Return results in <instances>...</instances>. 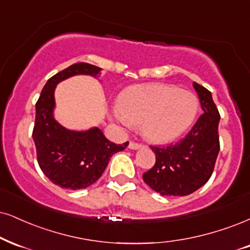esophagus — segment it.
<instances>
[{
	"label": "esophagus",
	"mask_w": 250,
	"mask_h": 250,
	"mask_svg": "<svg viewBox=\"0 0 250 250\" xmlns=\"http://www.w3.org/2000/svg\"><path fill=\"white\" fill-rule=\"evenodd\" d=\"M144 145L143 144H139V143H135V141H131L130 145H128V147H130L131 149H139L143 147Z\"/></svg>",
	"instance_id": "1"
}]
</instances>
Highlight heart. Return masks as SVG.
Returning <instances> with one entry per match:
<instances>
[{"label":"heart","instance_id":"1","mask_svg":"<svg viewBox=\"0 0 250 250\" xmlns=\"http://www.w3.org/2000/svg\"><path fill=\"white\" fill-rule=\"evenodd\" d=\"M198 110L199 100L193 92L168 84H141L120 95L115 116L124 125L143 124L148 139L167 143L193 124Z\"/></svg>","mask_w":250,"mask_h":250}]
</instances>
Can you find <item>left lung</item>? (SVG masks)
<instances>
[{"mask_svg":"<svg viewBox=\"0 0 250 250\" xmlns=\"http://www.w3.org/2000/svg\"><path fill=\"white\" fill-rule=\"evenodd\" d=\"M203 115L176 144L150 148L155 165L143 175L145 183L162 196H188L210 180L220 149V115L208 89L193 82Z\"/></svg>","mask_w":250,"mask_h":250,"instance_id":"left-lung-1","label":"left lung"}]
</instances>
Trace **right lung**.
Listing matches in <instances>:
<instances>
[{
  "instance_id": "right-lung-1",
  "label": "right lung",
  "mask_w": 250,
  "mask_h": 250,
  "mask_svg": "<svg viewBox=\"0 0 250 250\" xmlns=\"http://www.w3.org/2000/svg\"><path fill=\"white\" fill-rule=\"evenodd\" d=\"M100 72V67L94 64L74 63L48 80L36 103L32 138L38 165L52 183L64 189H84L94 184L105 170L111 156L128 145V141L123 145L111 143L97 127L83 132L67 130L53 117L58 83L73 75L97 76Z\"/></svg>"
}]
</instances>
